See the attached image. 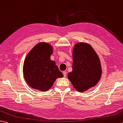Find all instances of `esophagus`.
Returning a JSON list of instances; mask_svg holds the SVG:
<instances>
[{
    "mask_svg": "<svg viewBox=\"0 0 123 123\" xmlns=\"http://www.w3.org/2000/svg\"><path fill=\"white\" fill-rule=\"evenodd\" d=\"M63 74L64 77H66V76H67V72H66V71H63Z\"/></svg>",
    "mask_w": 123,
    "mask_h": 123,
    "instance_id": "34e87169",
    "label": "esophagus"
}]
</instances>
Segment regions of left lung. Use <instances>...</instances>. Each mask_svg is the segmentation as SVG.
Returning <instances> with one entry per match:
<instances>
[{"mask_svg": "<svg viewBox=\"0 0 123 123\" xmlns=\"http://www.w3.org/2000/svg\"><path fill=\"white\" fill-rule=\"evenodd\" d=\"M73 70L68 78L76 90L83 92L94 87L102 76L99 58L92 46L78 42L73 50Z\"/></svg>", "mask_w": 123, "mask_h": 123, "instance_id": "left-lung-1", "label": "left lung"}]
</instances>
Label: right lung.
<instances>
[{"label":"right lung","instance_id":"obj_1","mask_svg":"<svg viewBox=\"0 0 123 123\" xmlns=\"http://www.w3.org/2000/svg\"><path fill=\"white\" fill-rule=\"evenodd\" d=\"M53 52L51 44L41 42L27 55L23 66V75L27 83L32 88L47 91L57 78L63 77L56 62L50 60Z\"/></svg>","mask_w":123,"mask_h":123}]
</instances>
